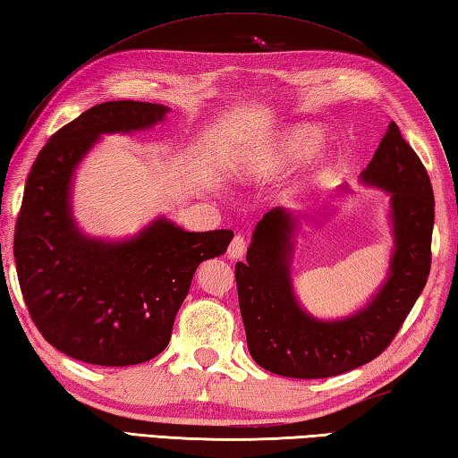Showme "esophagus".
Wrapping results in <instances>:
<instances>
[{"instance_id": "esophagus-1", "label": "esophagus", "mask_w": 458, "mask_h": 458, "mask_svg": "<svg viewBox=\"0 0 458 458\" xmlns=\"http://www.w3.org/2000/svg\"><path fill=\"white\" fill-rule=\"evenodd\" d=\"M246 254V238L244 236H234V240H232L230 246H228V256L230 258H242Z\"/></svg>"}]
</instances>
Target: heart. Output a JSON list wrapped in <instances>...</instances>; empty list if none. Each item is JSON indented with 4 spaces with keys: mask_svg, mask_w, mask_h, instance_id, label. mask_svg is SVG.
Listing matches in <instances>:
<instances>
[{
    "mask_svg": "<svg viewBox=\"0 0 458 458\" xmlns=\"http://www.w3.org/2000/svg\"><path fill=\"white\" fill-rule=\"evenodd\" d=\"M320 140H322L320 131L312 126H301V128L288 130L286 134L280 138L278 148H276L278 164L301 160V157L309 156L316 148H318Z\"/></svg>",
    "mask_w": 458,
    "mask_h": 458,
    "instance_id": "1",
    "label": "heart"
}]
</instances>
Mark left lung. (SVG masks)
<instances>
[{
    "label": "left lung",
    "mask_w": 458,
    "mask_h": 458,
    "mask_svg": "<svg viewBox=\"0 0 458 458\" xmlns=\"http://www.w3.org/2000/svg\"><path fill=\"white\" fill-rule=\"evenodd\" d=\"M367 184L393 194L396 250L378 296L346 320H314L290 282L294 216L274 208L256 224L246 262H236L238 302L256 364L288 378H328L377 359L393 343L427 284L435 194L427 168L394 122L369 168Z\"/></svg>",
    "instance_id": "left-lung-1"
}]
</instances>
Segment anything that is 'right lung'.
I'll return each mask as SVG.
<instances>
[{
  "label": "right lung",
  "mask_w": 458,
  "mask_h": 458,
  "mask_svg": "<svg viewBox=\"0 0 458 458\" xmlns=\"http://www.w3.org/2000/svg\"><path fill=\"white\" fill-rule=\"evenodd\" d=\"M168 107L120 99L89 107L39 149L15 222L13 256L33 324L49 344L99 367L160 354L200 262L226 252L234 232H186L157 220L118 244L73 226V168L99 134L154 126Z\"/></svg>",
  "instance_id": "add662e5"
}]
</instances>
